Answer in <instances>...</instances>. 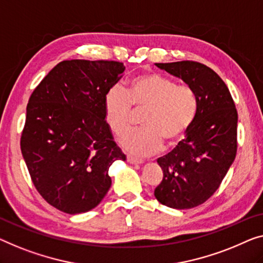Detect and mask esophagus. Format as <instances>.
<instances>
[{
	"instance_id": "1",
	"label": "esophagus",
	"mask_w": 263,
	"mask_h": 263,
	"mask_svg": "<svg viewBox=\"0 0 263 263\" xmlns=\"http://www.w3.org/2000/svg\"><path fill=\"white\" fill-rule=\"evenodd\" d=\"M127 162L130 164H143L144 160L139 158H135V157H131V156H127Z\"/></svg>"
}]
</instances>
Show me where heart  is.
Listing matches in <instances>:
<instances>
[{
  "mask_svg": "<svg viewBox=\"0 0 263 263\" xmlns=\"http://www.w3.org/2000/svg\"><path fill=\"white\" fill-rule=\"evenodd\" d=\"M146 108L143 128L127 133L120 145L128 154L150 156L162 146L174 145L183 138L193 124L198 98L193 87L177 85L174 79L150 72L132 78L126 92L113 86L104 99V118L112 133L125 135L131 127L132 107Z\"/></svg>",
  "mask_w": 263,
  "mask_h": 263,
  "instance_id": "obj_1",
  "label": "heart"
}]
</instances>
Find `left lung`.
<instances>
[{
    "instance_id": "1",
    "label": "left lung",
    "mask_w": 263,
    "mask_h": 263,
    "mask_svg": "<svg viewBox=\"0 0 263 263\" xmlns=\"http://www.w3.org/2000/svg\"><path fill=\"white\" fill-rule=\"evenodd\" d=\"M194 88L196 117L185 138L157 159L163 181L157 201L174 209H190L214 195L232 166L237 151V111L228 87L217 73L196 61L156 64Z\"/></svg>"
}]
</instances>
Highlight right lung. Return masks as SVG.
Listing matches in <instances>:
<instances>
[{
	"label": "right lung",
	"mask_w": 263,
	"mask_h": 263,
	"mask_svg": "<svg viewBox=\"0 0 263 263\" xmlns=\"http://www.w3.org/2000/svg\"><path fill=\"white\" fill-rule=\"evenodd\" d=\"M124 70L118 61H61L29 98L23 159L39 194L66 214L99 204L112 184L109 166L126 159L104 118L105 96Z\"/></svg>",
	"instance_id": "add662e5"
}]
</instances>
